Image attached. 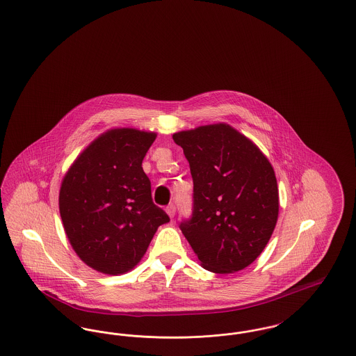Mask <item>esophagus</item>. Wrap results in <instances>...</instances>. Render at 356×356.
<instances>
[{
	"label": "esophagus",
	"instance_id": "1",
	"mask_svg": "<svg viewBox=\"0 0 356 356\" xmlns=\"http://www.w3.org/2000/svg\"><path fill=\"white\" fill-rule=\"evenodd\" d=\"M165 211H167V213L170 215V218H173V216H175V213H176V205H175V204H170V205H167Z\"/></svg>",
	"mask_w": 356,
	"mask_h": 356
}]
</instances>
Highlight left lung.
Segmentation results:
<instances>
[{"mask_svg": "<svg viewBox=\"0 0 356 356\" xmlns=\"http://www.w3.org/2000/svg\"><path fill=\"white\" fill-rule=\"evenodd\" d=\"M193 180V205L180 229L204 268L231 273L266 248L279 213V191L268 159L227 124L173 135Z\"/></svg>", "mask_w": 356, "mask_h": 356, "instance_id": "1", "label": "left lung"}]
</instances>
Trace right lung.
<instances>
[{
	"instance_id": "1",
	"label": "right lung",
	"mask_w": 356,
	"mask_h": 356,
	"mask_svg": "<svg viewBox=\"0 0 356 356\" xmlns=\"http://www.w3.org/2000/svg\"><path fill=\"white\" fill-rule=\"evenodd\" d=\"M156 134L112 129L96 138L65 175L60 215L80 259L96 271L119 275L141 260L159 225L170 221L153 203L143 160Z\"/></svg>"
}]
</instances>
